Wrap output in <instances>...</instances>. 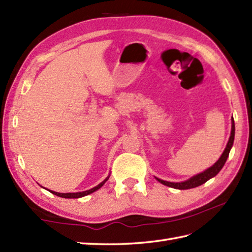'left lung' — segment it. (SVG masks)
Returning a JSON list of instances; mask_svg holds the SVG:
<instances>
[{
	"mask_svg": "<svg viewBox=\"0 0 252 252\" xmlns=\"http://www.w3.org/2000/svg\"><path fill=\"white\" fill-rule=\"evenodd\" d=\"M234 136H235V125H234V119L232 118V131H231V136H229L228 143H227L225 149H224L222 156L219 158L218 161L213 164L212 167L207 169L206 171H203V172H201L199 174L192 176L191 179L184 181V182H180V183H173V182H167V181L160 180L157 178L156 179L161 184H163L165 186H169V187H172V189H194V187H197L199 185H202L203 183H206L208 180H210L211 178H213V176H216L223 168V165L226 162V159L229 155V151H231V148L233 146Z\"/></svg>",
	"mask_w": 252,
	"mask_h": 252,
	"instance_id": "1",
	"label": "left lung"
}]
</instances>
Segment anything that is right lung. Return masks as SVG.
<instances>
[{"label": "right lung", "mask_w": 252, "mask_h": 252, "mask_svg": "<svg viewBox=\"0 0 252 252\" xmlns=\"http://www.w3.org/2000/svg\"><path fill=\"white\" fill-rule=\"evenodd\" d=\"M108 179H109V176H108V178H107L106 180H104L103 182H101V183L98 184L97 186H95V187H93V189H89V190H85V191H80V192H67V194H63V192H56V191H53V190H50V191L52 192V194H54V195H56V196H58V197H63V198H80V197H84V196H87V195L92 194L93 191L99 189L100 187L106 183V181L108 180Z\"/></svg>", "instance_id": "obj_1"}]
</instances>
